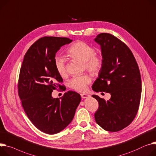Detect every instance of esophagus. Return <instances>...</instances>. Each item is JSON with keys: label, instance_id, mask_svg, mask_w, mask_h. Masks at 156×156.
<instances>
[{"label": "esophagus", "instance_id": "esophagus-1", "mask_svg": "<svg viewBox=\"0 0 156 156\" xmlns=\"http://www.w3.org/2000/svg\"><path fill=\"white\" fill-rule=\"evenodd\" d=\"M81 95V98L82 99H85V98H88L90 97V95L89 94H80Z\"/></svg>", "mask_w": 156, "mask_h": 156}]
</instances>
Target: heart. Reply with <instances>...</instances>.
<instances>
[{
    "label": "heart",
    "instance_id": "heart-1",
    "mask_svg": "<svg viewBox=\"0 0 156 156\" xmlns=\"http://www.w3.org/2000/svg\"><path fill=\"white\" fill-rule=\"evenodd\" d=\"M67 52L71 57L76 58L84 64L86 68L92 74H98L101 70L103 61L101 56L95 54L94 47L82 41H78L69 47ZM54 65L58 74L63 77L67 70L64 59L59 55L55 56ZM91 82V77L88 74L76 76L69 82L70 87L78 92H84Z\"/></svg>",
    "mask_w": 156,
    "mask_h": 156
}]
</instances>
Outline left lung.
I'll use <instances>...</instances> for the list:
<instances>
[{
	"mask_svg": "<svg viewBox=\"0 0 156 156\" xmlns=\"http://www.w3.org/2000/svg\"><path fill=\"white\" fill-rule=\"evenodd\" d=\"M94 41L101 46L103 64L92 90L111 95L107 101L92 95L99 105L95 120L104 130L117 132L129 126L138 111L142 90L140 71L129 48L114 35L101 33Z\"/></svg>",
	"mask_w": 156,
	"mask_h": 156,
	"instance_id": "left-lung-1",
	"label": "left lung"
}]
</instances>
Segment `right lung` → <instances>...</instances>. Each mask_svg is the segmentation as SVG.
<instances>
[{
    "mask_svg": "<svg viewBox=\"0 0 156 156\" xmlns=\"http://www.w3.org/2000/svg\"><path fill=\"white\" fill-rule=\"evenodd\" d=\"M69 38L44 37L34 43L26 52L20 68L19 95L26 114L32 124L43 133L55 134L73 121L81 101L79 94L68 91L59 99L54 98V89L63 86L62 77L55 67V54Z\"/></svg>",
    "mask_w": 156,
    "mask_h": 156,
    "instance_id": "1",
    "label": "right lung"
}]
</instances>
